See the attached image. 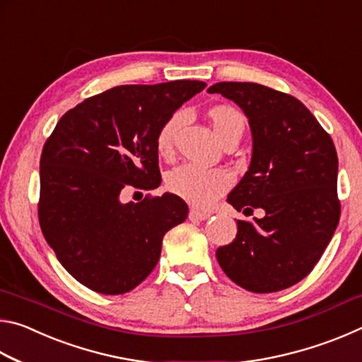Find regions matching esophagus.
Returning a JSON list of instances; mask_svg holds the SVG:
<instances>
[{
	"instance_id": "1",
	"label": "esophagus",
	"mask_w": 362,
	"mask_h": 362,
	"mask_svg": "<svg viewBox=\"0 0 362 362\" xmlns=\"http://www.w3.org/2000/svg\"><path fill=\"white\" fill-rule=\"evenodd\" d=\"M211 214H207L204 211H198V209H189L188 212V218L189 220H206L209 218Z\"/></svg>"
}]
</instances>
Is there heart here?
<instances>
[{
    "label": "heart",
    "mask_w": 362,
    "mask_h": 362,
    "mask_svg": "<svg viewBox=\"0 0 362 362\" xmlns=\"http://www.w3.org/2000/svg\"><path fill=\"white\" fill-rule=\"evenodd\" d=\"M214 131L223 144L243 137L246 119L240 110L231 105H214L207 110ZM183 121V115L177 112L163 122L156 134L155 146L161 158H170L174 153L175 134ZM168 188L174 194L180 196L187 203L196 207H209L233 185V175L223 168H201L196 164H182L180 168L170 170L168 175Z\"/></svg>",
    "instance_id": "obj_1"
}]
</instances>
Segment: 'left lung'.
Wrapping results in <instances>:
<instances>
[{
	"instance_id": "obj_1",
	"label": "left lung",
	"mask_w": 362,
	"mask_h": 362,
	"mask_svg": "<svg viewBox=\"0 0 362 362\" xmlns=\"http://www.w3.org/2000/svg\"><path fill=\"white\" fill-rule=\"evenodd\" d=\"M209 94L236 102L252 131V161L228 194L238 212L265 216L238 220L236 238L217 249L226 276L243 289H287L320 262L340 220L335 145L296 97L257 83H217Z\"/></svg>"
}]
</instances>
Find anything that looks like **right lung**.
Instances as JSON below:
<instances>
[{"mask_svg": "<svg viewBox=\"0 0 362 362\" xmlns=\"http://www.w3.org/2000/svg\"><path fill=\"white\" fill-rule=\"evenodd\" d=\"M203 81L118 86L84 99L42 146L38 218L59 262L105 296L137 287L156 267L163 236L188 216L173 193L122 204L121 189L161 183L155 146L163 122Z\"/></svg>", "mask_w": 362, "mask_h": 362, "instance_id": "add662e5", "label": "right lung"}]
</instances>
